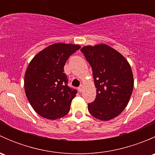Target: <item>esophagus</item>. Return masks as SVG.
Masks as SVG:
<instances>
[{
	"mask_svg": "<svg viewBox=\"0 0 155 155\" xmlns=\"http://www.w3.org/2000/svg\"><path fill=\"white\" fill-rule=\"evenodd\" d=\"M78 89H79V91L81 93V92L82 91V89H83V85H82H82H80V86L78 87Z\"/></svg>",
	"mask_w": 155,
	"mask_h": 155,
	"instance_id": "esophagus-1",
	"label": "esophagus"
}]
</instances>
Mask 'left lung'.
Masks as SVG:
<instances>
[{
	"label": "left lung",
	"mask_w": 155,
	"mask_h": 155,
	"mask_svg": "<svg viewBox=\"0 0 155 155\" xmlns=\"http://www.w3.org/2000/svg\"><path fill=\"white\" fill-rule=\"evenodd\" d=\"M91 66L97 95L88 104L89 112L101 121L118 116L125 109L132 94L134 76L127 59L106 44L81 48Z\"/></svg>",
	"instance_id": "left-lung-1"
}]
</instances>
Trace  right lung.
Segmentation results:
<instances>
[{"instance_id": "obj_1", "label": "right lung", "mask_w": 155, "mask_h": 155, "mask_svg": "<svg viewBox=\"0 0 155 155\" xmlns=\"http://www.w3.org/2000/svg\"><path fill=\"white\" fill-rule=\"evenodd\" d=\"M80 48L76 44L54 43L37 53L25 74V91L30 104L43 118L55 120L68 113L77 91L68 85L64 67Z\"/></svg>"}]
</instances>
